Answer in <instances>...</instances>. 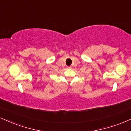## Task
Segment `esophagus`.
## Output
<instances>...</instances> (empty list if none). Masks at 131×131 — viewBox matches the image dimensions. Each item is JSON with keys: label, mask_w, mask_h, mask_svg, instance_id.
<instances>
[{"label": "esophagus", "mask_w": 131, "mask_h": 131, "mask_svg": "<svg viewBox=\"0 0 131 131\" xmlns=\"http://www.w3.org/2000/svg\"><path fill=\"white\" fill-rule=\"evenodd\" d=\"M67 69H71L70 67H67Z\"/></svg>", "instance_id": "obj_1"}]
</instances>
